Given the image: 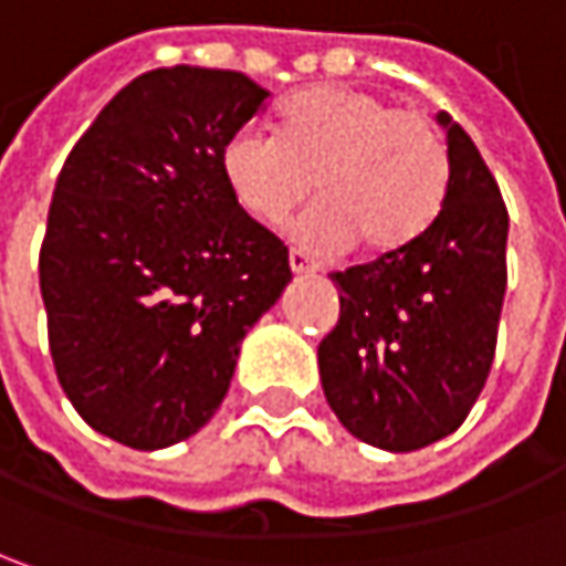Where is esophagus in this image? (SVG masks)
<instances>
[{
	"label": "esophagus",
	"mask_w": 566,
	"mask_h": 566,
	"mask_svg": "<svg viewBox=\"0 0 566 566\" xmlns=\"http://www.w3.org/2000/svg\"><path fill=\"white\" fill-rule=\"evenodd\" d=\"M287 265H291V272L294 275H304V272H316V262L310 256H304L301 250H291L287 253Z\"/></svg>",
	"instance_id": "1"
}]
</instances>
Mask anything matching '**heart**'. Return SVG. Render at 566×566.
I'll return each mask as SVG.
<instances>
[{
	"label": "heart",
	"instance_id": "obj_1",
	"mask_svg": "<svg viewBox=\"0 0 566 566\" xmlns=\"http://www.w3.org/2000/svg\"><path fill=\"white\" fill-rule=\"evenodd\" d=\"M221 177L234 202L262 224L319 192L291 240L335 253L360 240L392 253L433 221L450 186V148L421 111H402L374 91L313 85L291 94L279 129H240L221 148Z\"/></svg>",
	"mask_w": 566,
	"mask_h": 566
}]
</instances>
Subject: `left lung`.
I'll list each match as a JSON object with an SVG mask.
<instances>
[{
  "mask_svg": "<svg viewBox=\"0 0 566 566\" xmlns=\"http://www.w3.org/2000/svg\"><path fill=\"white\" fill-rule=\"evenodd\" d=\"M450 148L443 206L411 243L332 272L338 323L319 342V380L357 440L411 453L453 433L494 364L510 218L475 142L437 113Z\"/></svg>",
  "mask_w": 566,
  "mask_h": 566,
  "instance_id": "1",
  "label": "left lung"
}]
</instances>
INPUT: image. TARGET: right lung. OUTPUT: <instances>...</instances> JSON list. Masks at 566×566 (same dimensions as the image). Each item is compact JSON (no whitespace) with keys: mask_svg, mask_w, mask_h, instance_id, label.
<instances>
[{"mask_svg":"<svg viewBox=\"0 0 566 566\" xmlns=\"http://www.w3.org/2000/svg\"><path fill=\"white\" fill-rule=\"evenodd\" d=\"M269 101L243 72L174 65L123 87L62 164L40 294L50 355L91 428L164 450L228 396L243 335L291 282L221 148Z\"/></svg>","mask_w":566,"mask_h":566,"instance_id":"1","label":"right lung"}]
</instances>
